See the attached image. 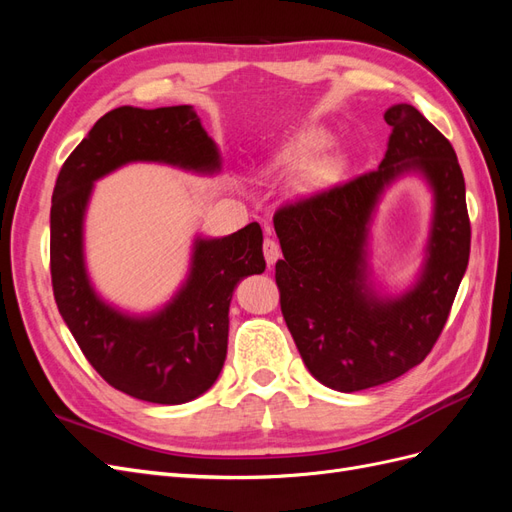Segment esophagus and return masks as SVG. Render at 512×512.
Listing matches in <instances>:
<instances>
[{"label":"esophagus","mask_w":512,"mask_h":512,"mask_svg":"<svg viewBox=\"0 0 512 512\" xmlns=\"http://www.w3.org/2000/svg\"><path fill=\"white\" fill-rule=\"evenodd\" d=\"M262 254H265L267 265L271 267V265H275L277 258H280V254H282V252H280V245H277L275 239L265 237V241H262Z\"/></svg>","instance_id":"34e87169"}]
</instances>
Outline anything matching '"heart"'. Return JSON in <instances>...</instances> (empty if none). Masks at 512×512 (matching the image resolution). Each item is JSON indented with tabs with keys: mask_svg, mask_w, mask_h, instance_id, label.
Masks as SVG:
<instances>
[{
	"mask_svg": "<svg viewBox=\"0 0 512 512\" xmlns=\"http://www.w3.org/2000/svg\"><path fill=\"white\" fill-rule=\"evenodd\" d=\"M327 145V138L322 134H309L305 138H301L299 143H294L290 149H286L280 158V164L290 166V168H301L307 166L309 162H314V158L320 153V149ZM335 170L333 164H324L320 168V175L322 177H329Z\"/></svg>",
	"mask_w": 512,
	"mask_h": 512,
	"instance_id": "heart-1",
	"label": "heart"
}]
</instances>
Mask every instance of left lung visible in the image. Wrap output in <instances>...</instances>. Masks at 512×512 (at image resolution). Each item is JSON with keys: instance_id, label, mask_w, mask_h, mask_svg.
<instances>
[{"instance_id": "obj_1", "label": "left lung", "mask_w": 512, "mask_h": 512, "mask_svg": "<svg viewBox=\"0 0 512 512\" xmlns=\"http://www.w3.org/2000/svg\"><path fill=\"white\" fill-rule=\"evenodd\" d=\"M384 121L391 134L376 170L290 200L273 215L288 331L312 376L342 393L391 382L425 361L470 258L466 181L453 145L410 104L391 106ZM404 169H421L434 185L437 220L422 282L382 302L364 284L362 245L381 188Z\"/></svg>"}]
</instances>
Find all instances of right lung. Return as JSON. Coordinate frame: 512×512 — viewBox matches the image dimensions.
I'll use <instances>...</instances> for the list:
<instances>
[{"mask_svg": "<svg viewBox=\"0 0 512 512\" xmlns=\"http://www.w3.org/2000/svg\"><path fill=\"white\" fill-rule=\"evenodd\" d=\"M218 170L220 156L194 106H119L96 121L61 166L51 203V282L61 318L85 359L113 389L151 404H185L218 380L228 348L232 290L265 271L262 230L247 224L198 241L188 284L164 312L128 318L104 305L83 265V215L91 183L126 162Z\"/></svg>", "mask_w": 512, "mask_h": 512, "instance_id": "1", "label": "right lung"}]
</instances>
